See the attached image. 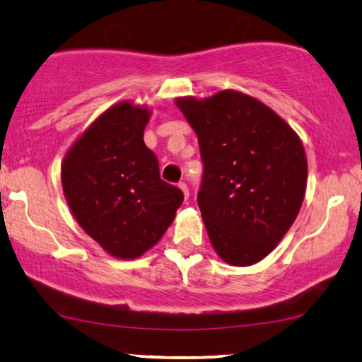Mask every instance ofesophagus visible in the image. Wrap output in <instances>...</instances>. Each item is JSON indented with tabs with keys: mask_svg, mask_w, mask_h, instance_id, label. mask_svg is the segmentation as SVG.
Masks as SVG:
<instances>
[{
	"mask_svg": "<svg viewBox=\"0 0 362 362\" xmlns=\"http://www.w3.org/2000/svg\"><path fill=\"white\" fill-rule=\"evenodd\" d=\"M177 186H180V189L182 191V194H185V197H186V199H187V196H189V189H187V185H186V182H180V185H177Z\"/></svg>",
	"mask_w": 362,
	"mask_h": 362,
	"instance_id": "1",
	"label": "esophagus"
}]
</instances>
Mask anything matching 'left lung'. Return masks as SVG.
I'll use <instances>...</instances> for the list:
<instances>
[{
  "mask_svg": "<svg viewBox=\"0 0 362 362\" xmlns=\"http://www.w3.org/2000/svg\"><path fill=\"white\" fill-rule=\"evenodd\" d=\"M176 103L199 140L204 170L197 206L212 247L230 265L257 264L303 202L308 166L300 138L274 110L240 92Z\"/></svg>",
  "mask_w": 362,
  "mask_h": 362,
  "instance_id": "1",
  "label": "left lung"
}]
</instances>
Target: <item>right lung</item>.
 <instances>
[{"label": "right lung", "instance_id": "1", "mask_svg": "<svg viewBox=\"0 0 362 362\" xmlns=\"http://www.w3.org/2000/svg\"><path fill=\"white\" fill-rule=\"evenodd\" d=\"M146 108L122 102L98 117L62 163L67 204L83 230L108 254L135 259L171 226L185 194L163 181L143 141Z\"/></svg>", "mask_w": 362, "mask_h": 362}]
</instances>
